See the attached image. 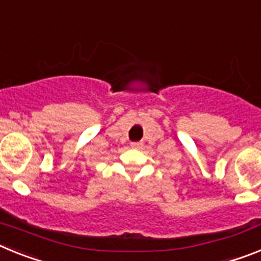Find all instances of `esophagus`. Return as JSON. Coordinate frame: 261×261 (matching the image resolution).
Instances as JSON below:
<instances>
[{
    "label": "esophagus",
    "instance_id": "esophagus-1",
    "mask_svg": "<svg viewBox=\"0 0 261 261\" xmlns=\"http://www.w3.org/2000/svg\"><path fill=\"white\" fill-rule=\"evenodd\" d=\"M142 146H143V144L140 143V142H133V143L130 144V147H131V148H135V149H139V148H142Z\"/></svg>",
    "mask_w": 261,
    "mask_h": 261
}]
</instances>
